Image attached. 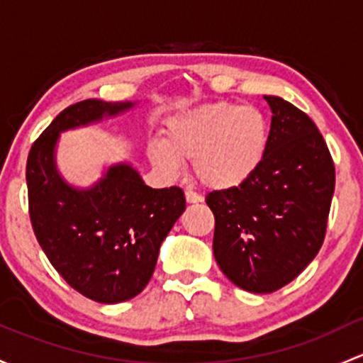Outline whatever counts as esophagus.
<instances>
[{
    "label": "esophagus",
    "instance_id": "1",
    "mask_svg": "<svg viewBox=\"0 0 363 363\" xmlns=\"http://www.w3.org/2000/svg\"><path fill=\"white\" fill-rule=\"evenodd\" d=\"M184 196H186V201H188V203H200V201H203L201 194L194 193V191H191V189H186Z\"/></svg>",
    "mask_w": 363,
    "mask_h": 363
}]
</instances>
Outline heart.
I'll list each match as a JSON object with an SVG mask.
<instances>
[{
  "label": "heart",
  "instance_id": "obj_1",
  "mask_svg": "<svg viewBox=\"0 0 363 363\" xmlns=\"http://www.w3.org/2000/svg\"><path fill=\"white\" fill-rule=\"evenodd\" d=\"M269 144V123L254 106L213 102L172 118L163 143L147 146V158L163 174L175 175L193 160V174L211 189L243 184L261 167Z\"/></svg>",
  "mask_w": 363,
  "mask_h": 363
}]
</instances>
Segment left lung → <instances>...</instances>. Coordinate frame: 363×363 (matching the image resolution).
<instances>
[{
  "label": "left lung",
  "instance_id": "obj_1",
  "mask_svg": "<svg viewBox=\"0 0 363 363\" xmlns=\"http://www.w3.org/2000/svg\"><path fill=\"white\" fill-rule=\"evenodd\" d=\"M264 99L273 116L261 167L243 184L205 198L220 272L255 294L291 284L315 259L335 186L333 156L311 118L284 99Z\"/></svg>",
  "mask_w": 363,
  "mask_h": 363
}]
</instances>
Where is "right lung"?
<instances>
[{"mask_svg":"<svg viewBox=\"0 0 363 363\" xmlns=\"http://www.w3.org/2000/svg\"><path fill=\"white\" fill-rule=\"evenodd\" d=\"M132 102H76L34 140L26 179L29 217L48 261L74 291L104 304L143 292L160 247L186 208L181 188L152 189L127 163L89 189L67 184L55 165L60 132L128 111Z\"/></svg>","mask_w":363,"mask_h":363,"instance_id":"obj_1","label":"right lung"}]
</instances>
